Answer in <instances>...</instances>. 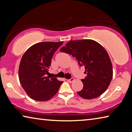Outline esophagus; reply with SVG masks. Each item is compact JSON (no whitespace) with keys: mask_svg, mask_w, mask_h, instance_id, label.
Masks as SVG:
<instances>
[{"mask_svg":"<svg viewBox=\"0 0 132 132\" xmlns=\"http://www.w3.org/2000/svg\"><path fill=\"white\" fill-rule=\"evenodd\" d=\"M67 81H68V82H71L74 81V79H73V78H71V79H70L67 80Z\"/></svg>","mask_w":132,"mask_h":132,"instance_id":"obj_1","label":"esophagus"}]
</instances>
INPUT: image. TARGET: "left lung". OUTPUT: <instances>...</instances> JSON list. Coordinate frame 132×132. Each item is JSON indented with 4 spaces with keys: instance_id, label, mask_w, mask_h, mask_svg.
<instances>
[{
    "instance_id": "1",
    "label": "left lung",
    "mask_w": 132,
    "mask_h": 132,
    "mask_svg": "<svg viewBox=\"0 0 132 132\" xmlns=\"http://www.w3.org/2000/svg\"><path fill=\"white\" fill-rule=\"evenodd\" d=\"M60 51L75 57L80 66L85 68L87 76L81 80L83 88L77 93L86 100L102 94L112 79V65L106 51L101 44L92 39L70 41Z\"/></svg>"
}]
</instances>
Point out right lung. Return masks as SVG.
<instances>
[{"label": "right lung", "instance_id": "right-lung-1", "mask_svg": "<svg viewBox=\"0 0 132 132\" xmlns=\"http://www.w3.org/2000/svg\"><path fill=\"white\" fill-rule=\"evenodd\" d=\"M63 42H42L29 48L22 57L19 69V80L31 99L46 101L59 90L63 81L48 75L53 54Z\"/></svg>", "mask_w": 132, "mask_h": 132}]
</instances>
